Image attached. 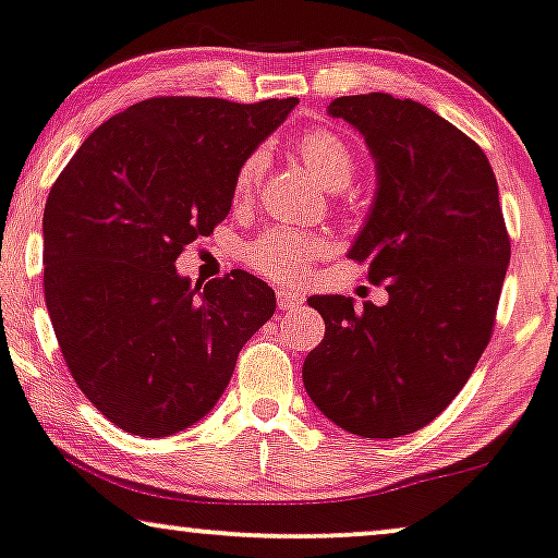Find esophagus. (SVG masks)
Listing matches in <instances>:
<instances>
[{"label": "esophagus", "instance_id": "esophagus-1", "mask_svg": "<svg viewBox=\"0 0 558 558\" xmlns=\"http://www.w3.org/2000/svg\"><path fill=\"white\" fill-rule=\"evenodd\" d=\"M278 308L280 312H293V308H299L303 303V295L299 291H278Z\"/></svg>", "mask_w": 558, "mask_h": 558}]
</instances>
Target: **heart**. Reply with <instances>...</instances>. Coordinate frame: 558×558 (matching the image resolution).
<instances>
[{
    "instance_id": "obj_1",
    "label": "heart",
    "mask_w": 558,
    "mask_h": 558,
    "mask_svg": "<svg viewBox=\"0 0 558 558\" xmlns=\"http://www.w3.org/2000/svg\"><path fill=\"white\" fill-rule=\"evenodd\" d=\"M295 151L301 154L306 167L322 180L324 187L344 190L355 180L357 157L342 133L331 129H308L295 141ZM265 167V149L246 154L234 174V201H250L255 195L259 182H263ZM329 246V236L316 234V231L275 227L246 246L244 257L246 263L255 267L257 272L267 275V278L299 280L308 272L316 257L327 255Z\"/></svg>"
}]
</instances>
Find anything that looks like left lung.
<instances>
[{
    "label": "left lung",
    "instance_id": "left-lung-1",
    "mask_svg": "<svg viewBox=\"0 0 558 558\" xmlns=\"http://www.w3.org/2000/svg\"><path fill=\"white\" fill-rule=\"evenodd\" d=\"M329 116L355 125L376 159V203L350 259L389 303L312 295L324 340L303 386L348 433L401 437L456 399L489 344L510 234L489 159L446 118L386 92L337 97Z\"/></svg>",
    "mask_w": 558,
    "mask_h": 558
}]
</instances>
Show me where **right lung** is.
Wrapping results in <instances>:
<instances>
[{
	"label": "right lung",
	"instance_id": "1",
	"mask_svg": "<svg viewBox=\"0 0 558 558\" xmlns=\"http://www.w3.org/2000/svg\"><path fill=\"white\" fill-rule=\"evenodd\" d=\"M299 100L149 97L63 167L44 210V288L63 361L125 433L167 437L214 409L275 291L234 270L206 286L174 259L231 210L236 167Z\"/></svg>",
	"mask_w": 558,
	"mask_h": 558
}]
</instances>
